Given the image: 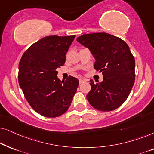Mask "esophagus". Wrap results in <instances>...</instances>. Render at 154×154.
<instances>
[{"instance_id":"1","label":"esophagus","mask_w":154,"mask_h":154,"mask_svg":"<svg viewBox=\"0 0 154 154\" xmlns=\"http://www.w3.org/2000/svg\"><path fill=\"white\" fill-rule=\"evenodd\" d=\"M79 83L81 84V83H83V82H85V80L84 79H79Z\"/></svg>"}]
</instances>
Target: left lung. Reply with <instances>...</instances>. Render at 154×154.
Returning a JSON list of instances; mask_svg holds the SVG:
<instances>
[{
    "instance_id": "left-lung-1",
    "label": "left lung",
    "mask_w": 154,
    "mask_h": 154,
    "mask_svg": "<svg viewBox=\"0 0 154 154\" xmlns=\"http://www.w3.org/2000/svg\"><path fill=\"white\" fill-rule=\"evenodd\" d=\"M77 41L89 48L95 59L94 69L104 75L101 83L90 81L88 102L99 111L119 108L127 100L135 79V61L129 46L120 38L106 33L83 34Z\"/></svg>"
}]
</instances>
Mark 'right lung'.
Instances as JSON below:
<instances>
[{"label": "right lung", "mask_w": 154, "mask_h": 154, "mask_svg": "<svg viewBox=\"0 0 154 154\" xmlns=\"http://www.w3.org/2000/svg\"><path fill=\"white\" fill-rule=\"evenodd\" d=\"M75 35H50L24 52L19 64L18 81L25 98L35 112L45 117L60 116L68 110L79 86L71 75L61 81L57 69L64 64Z\"/></svg>", "instance_id": "1"}]
</instances>
